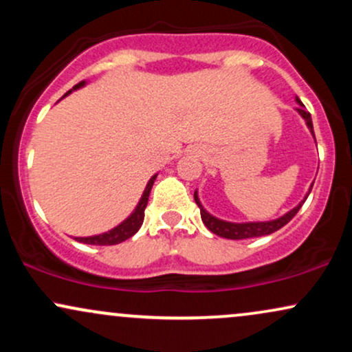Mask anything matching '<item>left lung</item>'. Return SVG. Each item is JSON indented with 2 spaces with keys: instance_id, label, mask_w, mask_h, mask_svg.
I'll list each match as a JSON object with an SVG mask.
<instances>
[{
  "instance_id": "obj_1",
  "label": "left lung",
  "mask_w": 352,
  "mask_h": 352,
  "mask_svg": "<svg viewBox=\"0 0 352 352\" xmlns=\"http://www.w3.org/2000/svg\"><path fill=\"white\" fill-rule=\"evenodd\" d=\"M296 102H298V107L296 111L300 112V116L305 119L306 125H308V129L311 131V134L314 137V131H313V120H311V114L308 111H306L305 106H302V102L300 99L296 98ZM311 188H313V185H311ZM309 188V192H311ZM309 192L306 193L305 200L308 199ZM193 199H195V204L199 205L200 208V215H201V221L205 223V227H207L210 232L215 233V235L221 236V238H228V240H245V238H254V236H263V235H270V233L276 232V230H280L285 227L286 223H288L292 218L296 215L298 210L302 207V204H305V200L300 201V204L296 205L293 210H289L288 213H285V215L276 218V220H270V221H248V223H232V221H225V220H220V218L210 215V213L201 207L200 200H199V195H197V192L193 193Z\"/></svg>"
}]
</instances>
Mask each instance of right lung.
<instances>
[{
    "mask_svg": "<svg viewBox=\"0 0 352 352\" xmlns=\"http://www.w3.org/2000/svg\"><path fill=\"white\" fill-rule=\"evenodd\" d=\"M84 84H86V80H82V82L76 84L74 87L71 89V91H67L66 94L63 96V98H66V96H69L72 91H76V89L82 87ZM157 179V173L152 177L151 180H148L147 187H145L142 197H140L139 204H137V207L134 212L131 213L125 220L122 221L120 225H117L116 228L109 230L106 233H100V235H94V236H78L76 240L80 241V243H87V245H117V243H122V241L129 240L131 236H134L137 232H139V228L142 227V221H144V212H145V207H147V201H148V195H151V190H152V185L153 182Z\"/></svg>",
    "mask_w": 352,
    "mask_h": 352,
    "instance_id": "add662e5",
    "label": "right lung"
}]
</instances>
